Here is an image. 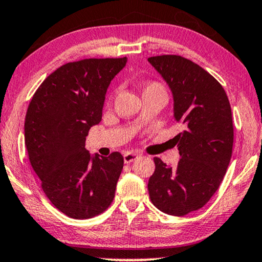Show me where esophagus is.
I'll return each mask as SVG.
<instances>
[{
  "instance_id": "34e87169",
  "label": "esophagus",
  "mask_w": 262,
  "mask_h": 262,
  "mask_svg": "<svg viewBox=\"0 0 262 262\" xmlns=\"http://www.w3.org/2000/svg\"><path fill=\"white\" fill-rule=\"evenodd\" d=\"M139 157H140V155L139 153H135V152H125L124 156H123V159H124V163H132L134 162V160H137Z\"/></svg>"
}]
</instances>
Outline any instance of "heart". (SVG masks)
Listing matches in <instances>:
<instances>
[{"instance_id": "obj_1", "label": "heart", "mask_w": 262, "mask_h": 262, "mask_svg": "<svg viewBox=\"0 0 262 262\" xmlns=\"http://www.w3.org/2000/svg\"><path fill=\"white\" fill-rule=\"evenodd\" d=\"M151 89H163V87L160 86L158 82H149V83H147V85H146L145 91L146 90H151Z\"/></svg>"}]
</instances>
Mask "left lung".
Returning a JSON list of instances; mask_svg holds the SVG:
<instances>
[{
  "label": "left lung",
  "mask_w": 262,
  "mask_h": 262,
  "mask_svg": "<svg viewBox=\"0 0 262 262\" xmlns=\"http://www.w3.org/2000/svg\"><path fill=\"white\" fill-rule=\"evenodd\" d=\"M148 62L171 89L181 159L176 167L155 157L148 180L152 204L164 213L186 215L200 210L221 186L232 156L231 106L210 73L179 55L153 56Z\"/></svg>",
  "instance_id": "left-lung-1"
}]
</instances>
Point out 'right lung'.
<instances>
[{"mask_svg": "<svg viewBox=\"0 0 262 262\" xmlns=\"http://www.w3.org/2000/svg\"><path fill=\"white\" fill-rule=\"evenodd\" d=\"M127 57L86 58L52 72L31 99L25 146L41 189L54 206L74 219L103 213L114 200L123 157H91V127L102 120L110 81Z\"/></svg>", "mask_w": 262, "mask_h": 262, "instance_id": "1", "label": "right lung"}]
</instances>
